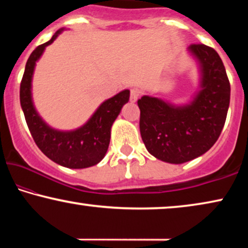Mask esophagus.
Masks as SVG:
<instances>
[{
  "label": "esophagus",
  "instance_id": "1",
  "mask_svg": "<svg viewBox=\"0 0 248 248\" xmlns=\"http://www.w3.org/2000/svg\"><path fill=\"white\" fill-rule=\"evenodd\" d=\"M141 94V91L139 89H135V88H133V89H131V93H130V99L131 101H137L138 98L140 97Z\"/></svg>",
  "mask_w": 248,
  "mask_h": 248
}]
</instances>
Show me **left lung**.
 Returning <instances> with one entry per match:
<instances>
[{"instance_id":"8db88e82","label":"left lung","mask_w":248,"mask_h":248,"mask_svg":"<svg viewBox=\"0 0 248 248\" xmlns=\"http://www.w3.org/2000/svg\"><path fill=\"white\" fill-rule=\"evenodd\" d=\"M189 53L198 60L200 90L184 106L143 96L140 132L147 150L159 160L183 164L205 154L218 140L230 101V83L219 54L203 44H192Z\"/></svg>"}]
</instances>
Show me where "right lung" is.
Wrapping results in <instances>:
<instances>
[{
	"label": "right lung",
	"mask_w": 248,
	"mask_h": 248,
	"mask_svg": "<svg viewBox=\"0 0 248 248\" xmlns=\"http://www.w3.org/2000/svg\"><path fill=\"white\" fill-rule=\"evenodd\" d=\"M57 30L52 39L39 45L30 54L20 84V104L33 141L46 157L63 167L81 169L97 165L106 155L110 141V128L122 107L130 99V90H123L105 100L89 121L73 131H59L48 126L37 113L31 97V81L36 62L46 46L63 31Z\"/></svg>",
	"instance_id": "add662e5"
}]
</instances>
